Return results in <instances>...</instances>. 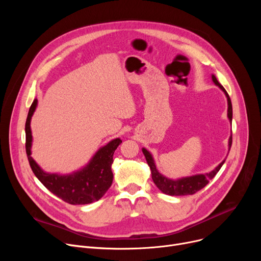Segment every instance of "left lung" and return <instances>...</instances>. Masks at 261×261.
<instances>
[{"label":"left lung","mask_w":261,"mask_h":261,"mask_svg":"<svg viewBox=\"0 0 261 261\" xmlns=\"http://www.w3.org/2000/svg\"><path fill=\"white\" fill-rule=\"evenodd\" d=\"M212 80L214 84L219 87L226 96L227 99V118L229 120V122H231L232 119V108H231V101L229 96L227 94V92L225 91V89L219 84V81L217 80L216 76L214 74H212ZM231 146V134L228 139V151ZM142 151L146 158V161L148 163V165L150 167V170H151V176L152 180L154 182V184L156 185V187L162 191L163 194H166L169 196H187V195H194L196 194L197 191H199L200 189H202L203 187L206 186L210 182V180H212L213 177L217 174V172L220 170V168L222 167V165L224 164L225 160H223L219 165L212 170L211 172H206V173H198L195 175H190V176H184V177H180V179H169V177L165 176L164 174H162L155 166L154 163V159L152 156V154L150 153L146 148H143Z\"/></svg>","instance_id":"obj_1"}]
</instances>
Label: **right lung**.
<instances>
[{
  "mask_svg": "<svg viewBox=\"0 0 261 261\" xmlns=\"http://www.w3.org/2000/svg\"><path fill=\"white\" fill-rule=\"evenodd\" d=\"M37 105L38 100L36 98L30 108L25 123L26 153L33 172L50 193L66 203L82 205L98 201L112 185L113 173L111 166L113 154L121 143V140L118 138L114 139L100 147L87 165L79 170L67 174L46 172L32 158L33 135L31 120L36 111Z\"/></svg>",
  "mask_w": 261,
  "mask_h": 261,
  "instance_id": "right-lung-1",
  "label": "right lung"
}]
</instances>
